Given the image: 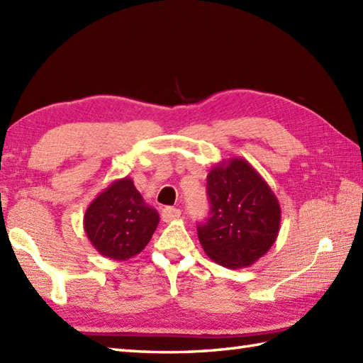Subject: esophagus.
I'll return each instance as SVG.
<instances>
[{
	"instance_id": "obj_1",
	"label": "esophagus",
	"mask_w": 363,
	"mask_h": 363,
	"mask_svg": "<svg viewBox=\"0 0 363 363\" xmlns=\"http://www.w3.org/2000/svg\"><path fill=\"white\" fill-rule=\"evenodd\" d=\"M160 217H162V221H165V223L174 221L181 217V211L174 209V207H164V209H162Z\"/></svg>"
}]
</instances>
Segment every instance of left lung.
<instances>
[{"label": "left lung", "mask_w": 363, "mask_h": 363, "mask_svg": "<svg viewBox=\"0 0 363 363\" xmlns=\"http://www.w3.org/2000/svg\"><path fill=\"white\" fill-rule=\"evenodd\" d=\"M211 218L198 225L204 252L228 268H248L279 234L281 206L248 160L229 157L207 174Z\"/></svg>", "instance_id": "left-lung-1"}]
</instances>
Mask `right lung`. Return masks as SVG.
I'll use <instances>...</instances> for the list:
<instances>
[{"label": "right lung", "instance_id": "1", "mask_svg": "<svg viewBox=\"0 0 363 363\" xmlns=\"http://www.w3.org/2000/svg\"><path fill=\"white\" fill-rule=\"evenodd\" d=\"M159 213L145 203L130 177L109 184L84 213V230L101 256L128 260L142 252L159 225Z\"/></svg>", "mask_w": 363, "mask_h": 363}]
</instances>
